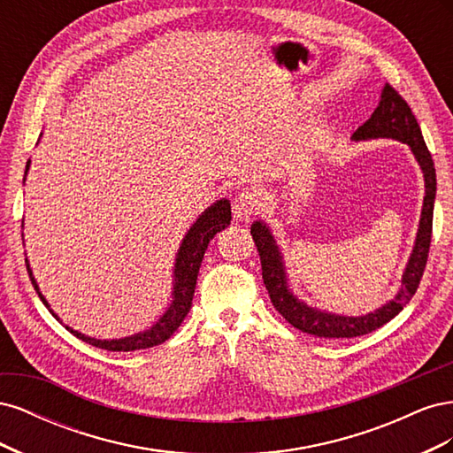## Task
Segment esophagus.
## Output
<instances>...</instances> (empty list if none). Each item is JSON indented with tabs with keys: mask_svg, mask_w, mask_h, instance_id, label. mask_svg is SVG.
<instances>
[{
	"mask_svg": "<svg viewBox=\"0 0 453 453\" xmlns=\"http://www.w3.org/2000/svg\"><path fill=\"white\" fill-rule=\"evenodd\" d=\"M258 210V200L253 190H242V193L236 196L234 203H232V211H234V217L240 219V221H250V219L257 213Z\"/></svg>",
	"mask_w": 453,
	"mask_h": 453,
	"instance_id": "obj_1",
	"label": "esophagus"
}]
</instances>
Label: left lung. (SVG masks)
<instances>
[{"label":"left lung","mask_w":453,"mask_h":453,"mask_svg":"<svg viewBox=\"0 0 453 453\" xmlns=\"http://www.w3.org/2000/svg\"><path fill=\"white\" fill-rule=\"evenodd\" d=\"M374 138H391L406 143L412 149V153L425 177V196L416 245L403 273L401 289L388 304H383L381 308L366 315H359V318H346V315L321 311L300 303V300L291 293L289 285H287L283 257L280 253L276 240L272 236L270 228L260 221H255L251 225V236L260 255V266H263V280L273 308L283 315L285 321H289L295 328H298V331L311 336L353 338L376 331L381 325L391 321L395 315L410 303V298L416 295L425 265H427L433 234V208L436 195L434 162L431 158L427 145L423 142V135L412 109H410L406 100L389 83L383 87L381 100L374 109V113L370 115L365 125L359 127L353 134V140L357 142Z\"/></svg>","instance_id":"left-lung-1"}]
</instances>
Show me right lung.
Here are the masks:
<instances>
[{
	"instance_id": "right-lung-1",
	"label": "right lung",
	"mask_w": 453,
	"mask_h": 453,
	"mask_svg": "<svg viewBox=\"0 0 453 453\" xmlns=\"http://www.w3.org/2000/svg\"><path fill=\"white\" fill-rule=\"evenodd\" d=\"M28 168H30V160H28V164H26V173H28ZM230 219H232L230 217V202L223 198V200H217L213 205H210V208L196 219V223L188 228V232L181 242V248H180V251H177V258H175L172 303H170L168 310L160 315V319L153 326H150L149 331L132 334L127 338H119V340H96V338L81 334L79 331H73V328H70V326H65L67 331H70L73 336H77L79 340L87 342V344L107 349V351L147 349V348L162 344V342H166L177 331V326L183 323L190 306H193L198 270L202 265L203 253H205V250H208V243L213 240L217 232L225 230L230 225ZM26 268H28L32 285L35 287L41 303H43L54 318L60 321L58 315L50 310L45 296L41 295L37 281L30 270L28 258H26Z\"/></svg>"
}]
</instances>
